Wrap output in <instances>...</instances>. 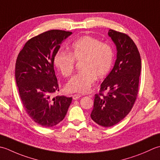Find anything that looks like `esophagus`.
<instances>
[{"label":"esophagus","instance_id":"34e87169","mask_svg":"<svg viewBox=\"0 0 160 160\" xmlns=\"http://www.w3.org/2000/svg\"><path fill=\"white\" fill-rule=\"evenodd\" d=\"M81 97V94H73V95H72V99H74V100H75V99H79Z\"/></svg>","mask_w":160,"mask_h":160}]
</instances>
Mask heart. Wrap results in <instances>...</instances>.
I'll return each instance as SVG.
<instances>
[{"instance_id":"heart-1","label":"heart","mask_w":160,"mask_h":160,"mask_svg":"<svg viewBox=\"0 0 160 160\" xmlns=\"http://www.w3.org/2000/svg\"><path fill=\"white\" fill-rule=\"evenodd\" d=\"M114 52L110 45L101 43L90 36L78 38L72 44L70 53L59 50L54 57V64L62 75L70 77L75 67V61L81 62L82 71L68 81L66 90L68 92H88L97 77L102 79L111 69Z\"/></svg>"}]
</instances>
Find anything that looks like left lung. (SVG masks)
<instances>
[{"mask_svg":"<svg viewBox=\"0 0 160 160\" xmlns=\"http://www.w3.org/2000/svg\"><path fill=\"white\" fill-rule=\"evenodd\" d=\"M117 48L113 68L101 84L99 94L94 97L90 117L103 127L117 124L131 110L138 93L142 61L134 42L128 35L113 30L108 31ZM103 91H108L103 95Z\"/></svg>","mask_w":160,"mask_h":160,"instance_id":"8db88e82","label":"left lung"}]
</instances>
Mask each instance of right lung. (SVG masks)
<instances>
[{
    "label": "right lung",
    "mask_w": 160,
    "mask_h": 160,
    "mask_svg": "<svg viewBox=\"0 0 160 160\" xmlns=\"http://www.w3.org/2000/svg\"><path fill=\"white\" fill-rule=\"evenodd\" d=\"M71 32L52 30L32 38L19 52L15 77L26 112L43 127H52L66 117L72 97L57 96L58 84L54 70V57Z\"/></svg>",
    "instance_id": "right-lung-1"
}]
</instances>
